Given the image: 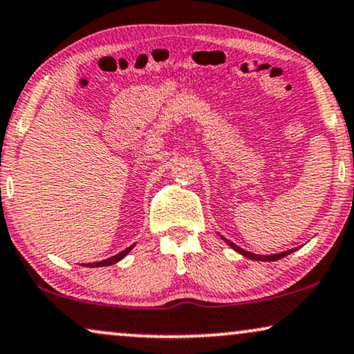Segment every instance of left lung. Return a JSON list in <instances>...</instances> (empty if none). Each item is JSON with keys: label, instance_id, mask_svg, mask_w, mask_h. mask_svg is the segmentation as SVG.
I'll use <instances>...</instances> for the list:
<instances>
[{"label": "left lung", "instance_id": "obj_1", "mask_svg": "<svg viewBox=\"0 0 354 354\" xmlns=\"http://www.w3.org/2000/svg\"><path fill=\"white\" fill-rule=\"evenodd\" d=\"M221 238H223V236H221ZM223 239H225V238H223ZM225 241L228 243L230 246H232V248L234 249V251L239 252V254H241V256H244V257L252 259V261H279V259L285 257V256H288V254L293 252V249H291V251L280 252V254H272V256H259V254H252V252H249V251H244V249H241L239 246H236V244L232 243V241H228V239H225Z\"/></svg>", "mask_w": 354, "mask_h": 354}]
</instances>
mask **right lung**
I'll use <instances>...</instances> for the list:
<instances>
[{"label": "right lung", "instance_id": "1", "mask_svg": "<svg viewBox=\"0 0 354 354\" xmlns=\"http://www.w3.org/2000/svg\"><path fill=\"white\" fill-rule=\"evenodd\" d=\"M134 248V244L133 246H129V248H126L124 251L122 252H120V254H116V256H113V257H110V259H105V261H100V262H93V263H87V267H106V266H113V263H116L118 261H121L122 257L126 256V254H128L131 249Z\"/></svg>", "mask_w": 354, "mask_h": 354}]
</instances>
